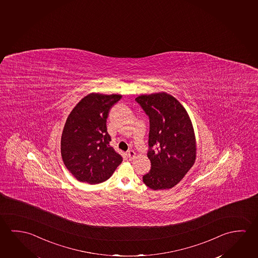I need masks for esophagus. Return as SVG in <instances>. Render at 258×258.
Instances as JSON below:
<instances>
[{
  "instance_id": "obj_1",
  "label": "esophagus",
  "mask_w": 258,
  "mask_h": 258,
  "mask_svg": "<svg viewBox=\"0 0 258 258\" xmlns=\"http://www.w3.org/2000/svg\"><path fill=\"white\" fill-rule=\"evenodd\" d=\"M135 156H136V153H135L134 151H129V152H127V157H128V159L130 160H133L135 158Z\"/></svg>"
}]
</instances>
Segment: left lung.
<instances>
[{"instance_id":"1","label":"left lung","mask_w":258,"mask_h":258,"mask_svg":"<svg viewBox=\"0 0 258 258\" xmlns=\"http://www.w3.org/2000/svg\"><path fill=\"white\" fill-rule=\"evenodd\" d=\"M135 100L150 119L147 156L152 168L143 183L153 190L172 188L196 161L192 122L181 103L166 92L141 95Z\"/></svg>"}]
</instances>
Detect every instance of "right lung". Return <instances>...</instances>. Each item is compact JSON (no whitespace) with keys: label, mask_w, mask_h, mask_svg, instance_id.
I'll return each mask as SVG.
<instances>
[{"label":"right lung","mask_w":258,"mask_h":258,"mask_svg":"<svg viewBox=\"0 0 258 258\" xmlns=\"http://www.w3.org/2000/svg\"><path fill=\"white\" fill-rule=\"evenodd\" d=\"M121 95L90 93L70 113L61 138V154L76 179L98 184L108 179L123 161L109 145L106 118Z\"/></svg>","instance_id":"right-lung-1"}]
</instances>
